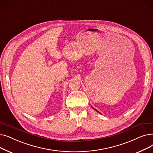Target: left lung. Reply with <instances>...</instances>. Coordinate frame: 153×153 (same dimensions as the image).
<instances>
[{"mask_svg":"<svg viewBox=\"0 0 153 153\" xmlns=\"http://www.w3.org/2000/svg\"><path fill=\"white\" fill-rule=\"evenodd\" d=\"M93 108V109H94V110H95V111H97V112H98V113H100V112H99V111H97V110H95V109H94V108ZM100 113V114H101V113Z\"/></svg>","mask_w":153,"mask_h":153,"instance_id":"obj_1","label":"left lung"}]
</instances>
